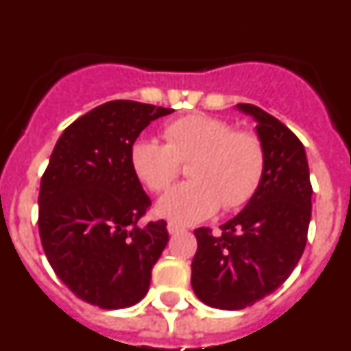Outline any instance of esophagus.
Listing matches in <instances>:
<instances>
[{"label":"esophagus","mask_w":351,"mask_h":351,"mask_svg":"<svg viewBox=\"0 0 351 351\" xmlns=\"http://www.w3.org/2000/svg\"><path fill=\"white\" fill-rule=\"evenodd\" d=\"M167 230H169L170 235H173V234H179V232L184 230V226L178 225V223H169V225H167Z\"/></svg>","instance_id":"obj_1"}]
</instances>
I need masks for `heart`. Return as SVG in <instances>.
I'll return each mask as SVG.
<instances>
[{
    "label": "heart",
    "mask_w": 351,
    "mask_h": 351,
    "mask_svg": "<svg viewBox=\"0 0 351 351\" xmlns=\"http://www.w3.org/2000/svg\"><path fill=\"white\" fill-rule=\"evenodd\" d=\"M165 144L141 137L130 149V163L138 181L163 193L188 165L190 182L176 186L161 198L156 214L178 225H193L218 213L235 210L255 197L265 176L262 138L235 130L230 121L209 114H190L165 126Z\"/></svg>",
    "instance_id": "1"
}]
</instances>
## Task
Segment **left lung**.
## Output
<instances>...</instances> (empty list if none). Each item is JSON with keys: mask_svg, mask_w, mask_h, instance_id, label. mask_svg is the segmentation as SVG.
<instances>
[{"mask_svg": "<svg viewBox=\"0 0 351 351\" xmlns=\"http://www.w3.org/2000/svg\"><path fill=\"white\" fill-rule=\"evenodd\" d=\"M256 121L267 156L255 197L221 225V234L197 228L191 262L195 295L210 308L244 309L280 288L308 241L311 181L306 151L295 133L256 105L239 104Z\"/></svg>", "mask_w": 351, "mask_h": 351, "instance_id": "1", "label": "left lung"}]
</instances>
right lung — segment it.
Instances as JSON below:
<instances>
[{
	"mask_svg": "<svg viewBox=\"0 0 351 351\" xmlns=\"http://www.w3.org/2000/svg\"><path fill=\"white\" fill-rule=\"evenodd\" d=\"M172 108L114 100L63 132L42 176L38 230L51 267L79 299L101 309L144 299L169 243L167 221L141 226L151 206L130 149L151 121Z\"/></svg>",
	"mask_w": 351,
	"mask_h": 351,
	"instance_id": "1",
	"label": "right lung"
}]
</instances>
